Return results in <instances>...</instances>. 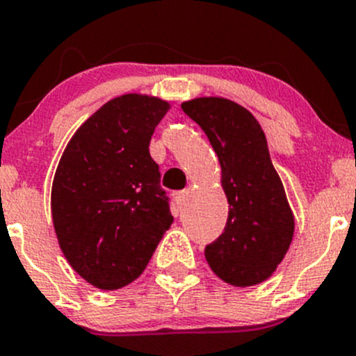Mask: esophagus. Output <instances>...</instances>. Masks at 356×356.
Here are the masks:
<instances>
[{"label":"esophagus","instance_id":"34e87169","mask_svg":"<svg viewBox=\"0 0 356 356\" xmlns=\"http://www.w3.org/2000/svg\"><path fill=\"white\" fill-rule=\"evenodd\" d=\"M185 197H186V192H185V190H181V192H175V193H173L175 202H177L178 205H181L183 202H185Z\"/></svg>","mask_w":356,"mask_h":356}]
</instances>
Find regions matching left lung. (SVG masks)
<instances>
[{"label": "left lung", "instance_id": "8db88e82", "mask_svg": "<svg viewBox=\"0 0 356 356\" xmlns=\"http://www.w3.org/2000/svg\"><path fill=\"white\" fill-rule=\"evenodd\" d=\"M181 109L200 124L218 154L229 204L225 232L205 247V260L232 286L260 284L284 259L295 232V216L264 130L248 109L226 97L190 99Z\"/></svg>", "mask_w": 356, "mask_h": 356}]
</instances>
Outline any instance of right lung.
<instances>
[{"label":"right lung","mask_w":356,"mask_h":356,"mask_svg":"<svg viewBox=\"0 0 356 356\" xmlns=\"http://www.w3.org/2000/svg\"><path fill=\"white\" fill-rule=\"evenodd\" d=\"M164 99L123 94L73 134L58 163L51 214L61 252L94 288L113 291L145 270L173 216L149 154L170 111Z\"/></svg>","instance_id":"add662e5"}]
</instances>
